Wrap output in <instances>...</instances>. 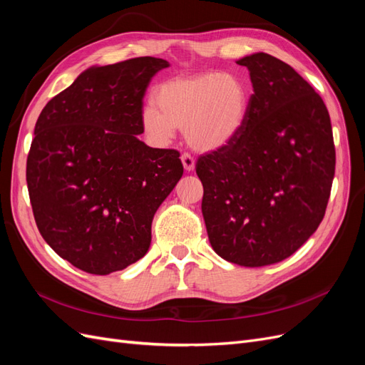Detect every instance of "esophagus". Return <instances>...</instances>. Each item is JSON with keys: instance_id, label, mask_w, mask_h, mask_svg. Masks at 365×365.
<instances>
[{"instance_id": "34e87169", "label": "esophagus", "mask_w": 365, "mask_h": 365, "mask_svg": "<svg viewBox=\"0 0 365 365\" xmlns=\"http://www.w3.org/2000/svg\"><path fill=\"white\" fill-rule=\"evenodd\" d=\"M181 163H182L184 169L187 172H192L195 169V160H193V157L190 155V153H182V155H181Z\"/></svg>"}]
</instances>
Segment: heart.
<instances>
[{
    "label": "heart",
    "instance_id": "heart-1",
    "mask_svg": "<svg viewBox=\"0 0 365 365\" xmlns=\"http://www.w3.org/2000/svg\"><path fill=\"white\" fill-rule=\"evenodd\" d=\"M250 88L235 73L210 71L181 76L160 83L153 105L141 111V126L155 145H168L176 128L189 145L202 152L230 145L245 126Z\"/></svg>",
    "mask_w": 365,
    "mask_h": 365
}]
</instances>
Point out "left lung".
<instances>
[{
    "mask_svg": "<svg viewBox=\"0 0 365 365\" xmlns=\"http://www.w3.org/2000/svg\"><path fill=\"white\" fill-rule=\"evenodd\" d=\"M254 94L230 145L201 155L202 216L217 256L240 267L288 259L326 213L335 175L327 108L291 65L267 53L237 61Z\"/></svg>",
    "mask_w": 365,
    "mask_h": 365,
    "instance_id": "left-lung-1",
    "label": "left lung"
}]
</instances>
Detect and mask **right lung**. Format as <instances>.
<instances>
[{"label": "right lung", "mask_w": 365, "mask_h": 365, "mask_svg": "<svg viewBox=\"0 0 365 365\" xmlns=\"http://www.w3.org/2000/svg\"><path fill=\"white\" fill-rule=\"evenodd\" d=\"M169 65L150 56L94 65L39 114L27 158L33 215L53 251L85 272L145 256L153 215L181 180L178 150L137 137L146 88Z\"/></svg>", "instance_id": "add662e5"}]
</instances>
